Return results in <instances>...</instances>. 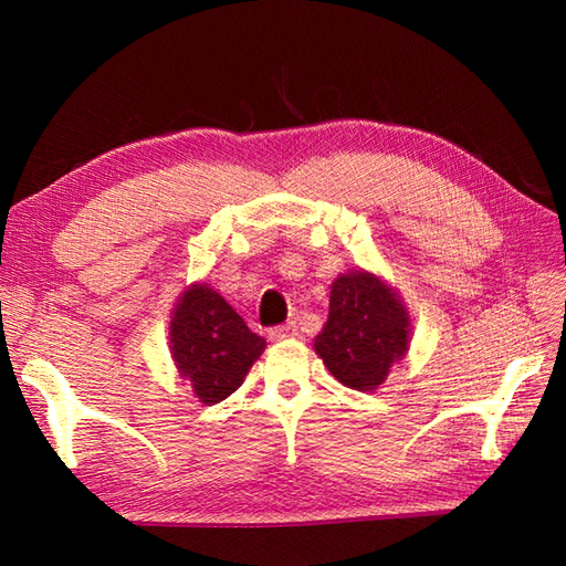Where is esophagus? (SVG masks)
Returning <instances> with one entry per match:
<instances>
[{"mask_svg": "<svg viewBox=\"0 0 566 566\" xmlns=\"http://www.w3.org/2000/svg\"><path fill=\"white\" fill-rule=\"evenodd\" d=\"M296 323H284V326H276V328H272L268 335H270V340L272 343H276V340H286V338H294L296 335Z\"/></svg>", "mask_w": 566, "mask_h": 566, "instance_id": "obj_1", "label": "esophagus"}]
</instances>
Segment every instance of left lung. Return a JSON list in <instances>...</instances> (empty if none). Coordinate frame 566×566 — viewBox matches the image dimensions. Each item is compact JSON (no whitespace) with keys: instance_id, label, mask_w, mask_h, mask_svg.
Returning a JSON list of instances; mask_svg holds the SVG:
<instances>
[{"instance_id":"obj_1","label":"left lung","mask_w":566,"mask_h":566,"mask_svg":"<svg viewBox=\"0 0 566 566\" xmlns=\"http://www.w3.org/2000/svg\"><path fill=\"white\" fill-rule=\"evenodd\" d=\"M411 316L387 280L367 270L335 276L314 350L343 387L375 391L411 345Z\"/></svg>"}]
</instances>
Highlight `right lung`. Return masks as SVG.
<instances>
[{"label":"right lung","mask_w":566,"mask_h":566,"mask_svg":"<svg viewBox=\"0 0 566 566\" xmlns=\"http://www.w3.org/2000/svg\"><path fill=\"white\" fill-rule=\"evenodd\" d=\"M167 331L179 377L191 384V391L207 406L228 399L268 345L203 282L189 284L179 294Z\"/></svg>","instance_id":"right-lung-1"}]
</instances>
